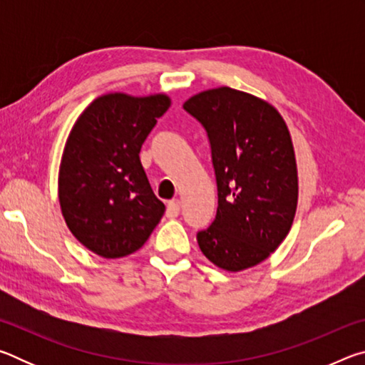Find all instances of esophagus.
I'll use <instances>...</instances> for the list:
<instances>
[{
  "mask_svg": "<svg viewBox=\"0 0 365 365\" xmlns=\"http://www.w3.org/2000/svg\"><path fill=\"white\" fill-rule=\"evenodd\" d=\"M178 212H180V201H178V200L169 201V205H168V217L174 219V217H177Z\"/></svg>",
  "mask_w": 365,
  "mask_h": 365,
  "instance_id": "34e87169",
  "label": "esophagus"
}]
</instances>
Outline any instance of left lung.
I'll list each match as a JSON object with an SVG mask.
<instances>
[{"instance_id":"8db88e82","label":"left lung","mask_w":365,"mask_h":365,"mask_svg":"<svg viewBox=\"0 0 365 365\" xmlns=\"http://www.w3.org/2000/svg\"><path fill=\"white\" fill-rule=\"evenodd\" d=\"M183 108L206 128L219 207L197 245L227 272L255 267L279 248L298 206L292 135L279 110L255 95L219 86Z\"/></svg>"}]
</instances>
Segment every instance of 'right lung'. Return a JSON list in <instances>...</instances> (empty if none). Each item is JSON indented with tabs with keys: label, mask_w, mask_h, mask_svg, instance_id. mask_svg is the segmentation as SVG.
Returning a JSON list of instances; mask_svg holds the SVG:
<instances>
[{
	"label": "right lung",
	"mask_w": 365,
	"mask_h": 365,
	"mask_svg": "<svg viewBox=\"0 0 365 365\" xmlns=\"http://www.w3.org/2000/svg\"><path fill=\"white\" fill-rule=\"evenodd\" d=\"M164 93H106L85 108L67 137L58 196L69 230L86 250L117 259L138 251L163 219L140 150L165 110Z\"/></svg>",
	"instance_id": "add662e5"
}]
</instances>
